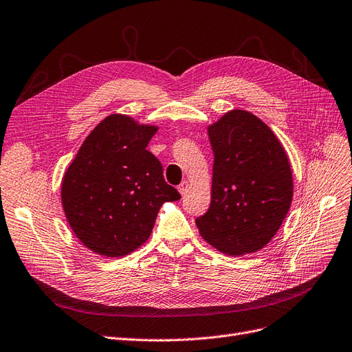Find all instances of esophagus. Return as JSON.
<instances>
[{
  "label": "esophagus",
  "mask_w": 352,
  "mask_h": 352,
  "mask_svg": "<svg viewBox=\"0 0 352 352\" xmlns=\"http://www.w3.org/2000/svg\"><path fill=\"white\" fill-rule=\"evenodd\" d=\"M187 190H188V182H187V181H182L181 184L178 186V191H179V194H181V195H184V194L187 192Z\"/></svg>",
  "instance_id": "esophagus-1"
}]
</instances>
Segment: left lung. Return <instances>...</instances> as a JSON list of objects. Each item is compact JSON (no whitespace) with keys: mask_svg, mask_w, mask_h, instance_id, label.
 Here are the masks:
<instances>
[{"mask_svg":"<svg viewBox=\"0 0 352 352\" xmlns=\"http://www.w3.org/2000/svg\"><path fill=\"white\" fill-rule=\"evenodd\" d=\"M208 138L214 152L211 204L195 224L226 254L258 252L278 233L292 203L286 152L263 120L241 109L210 125Z\"/></svg>","mask_w":352,"mask_h":352,"instance_id":"obj_1","label":"left lung"}]
</instances>
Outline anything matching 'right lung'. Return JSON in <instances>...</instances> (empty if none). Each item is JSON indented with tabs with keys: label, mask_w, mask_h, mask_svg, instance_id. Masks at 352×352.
Listing matches in <instances>:
<instances>
[{
	"label": "right lung",
	"mask_w": 352,
	"mask_h": 352,
	"mask_svg": "<svg viewBox=\"0 0 352 352\" xmlns=\"http://www.w3.org/2000/svg\"><path fill=\"white\" fill-rule=\"evenodd\" d=\"M157 131L126 115H109L69 165L62 204L72 230L89 250L106 257L129 254L149 239L161 206L181 198L146 149Z\"/></svg>",
	"instance_id": "obj_1"
}]
</instances>
